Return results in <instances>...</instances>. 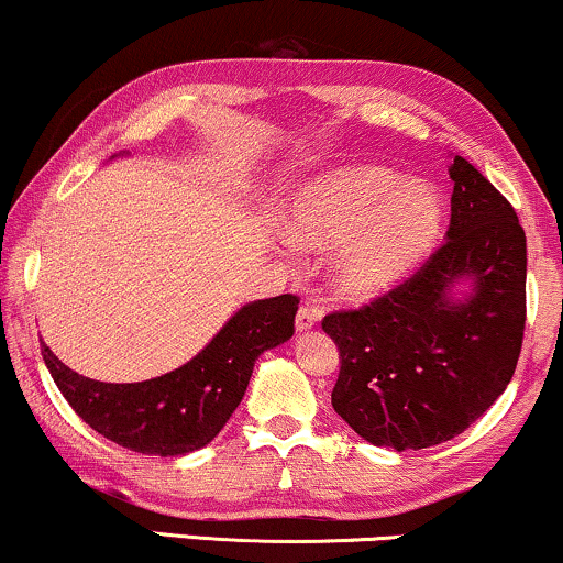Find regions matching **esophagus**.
<instances>
[{"instance_id": "esophagus-1", "label": "esophagus", "mask_w": 563, "mask_h": 563, "mask_svg": "<svg viewBox=\"0 0 563 563\" xmlns=\"http://www.w3.org/2000/svg\"><path fill=\"white\" fill-rule=\"evenodd\" d=\"M320 320V310L318 307H310V305H302L299 307V312H297V320H295V325H297V330L299 333H302V330H310L314 322Z\"/></svg>"}]
</instances>
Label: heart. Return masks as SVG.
Returning <instances> with one entry per match:
<instances>
[{
    "instance_id": "b5f03b06",
    "label": "heart",
    "mask_w": 563,
    "mask_h": 563,
    "mask_svg": "<svg viewBox=\"0 0 563 563\" xmlns=\"http://www.w3.org/2000/svg\"><path fill=\"white\" fill-rule=\"evenodd\" d=\"M438 191L382 166L322 174L299 189L287 233L307 249H333L330 274L338 295L368 299L395 287L441 230Z\"/></svg>"
}]
</instances>
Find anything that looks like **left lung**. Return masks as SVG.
<instances>
[{"label": "left lung", "instance_id": "left-lung-1", "mask_svg": "<svg viewBox=\"0 0 563 563\" xmlns=\"http://www.w3.org/2000/svg\"><path fill=\"white\" fill-rule=\"evenodd\" d=\"M451 225L410 279L372 305L330 312L341 374L333 407L364 441L430 449L495 405L518 366L526 330V230L512 205L453 156ZM459 280L470 282L453 298Z\"/></svg>", "mask_w": 563, "mask_h": 563}]
</instances>
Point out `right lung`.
I'll list each match as a JSON object with an SVG mask.
<instances>
[{"instance_id": "add662e5", "label": "right lung", "mask_w": 563, "mask_h": 563, "mask_svg": "<svg viewBox=\"0 0 563 563\" xmlns=\"http://www.w3.org/2000/svg\"><path fill=\"white\" fill-rule=\"evenodd\" d=\"M299 299L243 305L187 364L135 384L76 374L41 343L45 366L74 412L112 443L148 456H184L220 433L241 405L261 353L295 335Z\"/></svg>"}]
</instances>
